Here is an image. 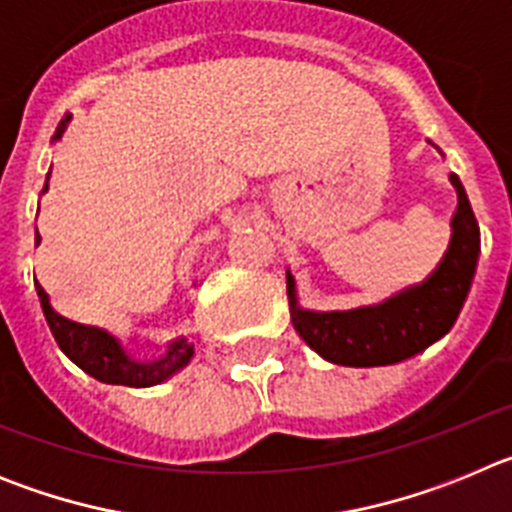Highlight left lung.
I'll use <instances>...</instances> for the list:
<instances>
[{
  "mask_svg": "<svg viewBox=\"0 0 512 512\" xmlns=\"http://www.w3.org/2000/svg\"><path fill=\"white\" fill-rule=\"evenodd\" d=\"M456 189V212L451 217V243L441 264L418 287L390 297L382 305L346 312L300 310L295 279L287 274L292 325L323 359L341 366H387L420 354L446 336L467 300L479 253V225L459 176L451 174Z\"/></svg>",
  "mask_w": 512,
  "mask_h": 512,
  "instance_id": "1",
  "label": "left lung"
}]
</instances>
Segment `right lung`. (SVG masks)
I'll return each mask as SVG.
<instances>
[{
  "instance_id": "right-lung-1",
  "label": "right lung",
  "mask_w": 512,
  "mask_h": 512,
  "mask_svg": "<svg viewBox=\"0 0 512 512\" xmlns=\"http://www.w3.org/2000/svg\"><path fill=\"white\" fill-rule=\"evenodd\" d=\"M66 120H61L56 130V138L66 130ZM48 189V184H45ZM40 305H43L45 320L51 325V333L61 351L74 361L79 369L92 374L94 379L104 384H122V387H153V384L164 382L171 374L179 372L194 354V346L182 341H174L169 346V354L161 361L153 364H140V361L130 359V354L122 348V343L115 336H110L107 330L92 328V325H81L74 320L63 318L61 312L51 305V295L43 287H38Z\"/></svg>"
}]
</instances>
